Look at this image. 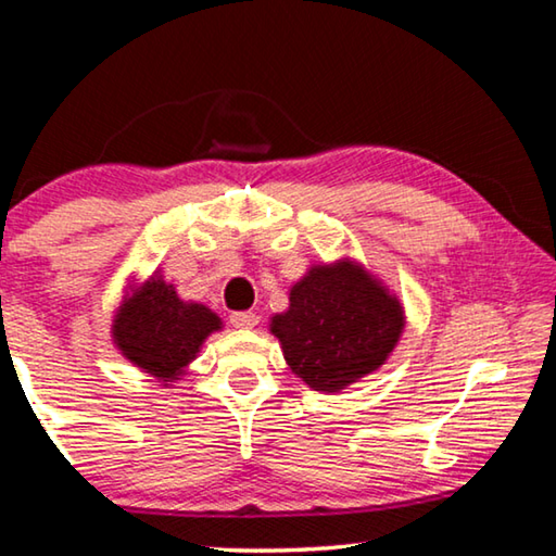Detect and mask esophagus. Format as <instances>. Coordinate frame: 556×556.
I'll list each match as a JSON object with an SVG mask.
<instances>
[{
    "mask_svg": "<svg viewBox=\"0 0 556 556\" xmlns=\"http://www.w3.org/2000/svg\"><path fill=\"white\" fill-rule=\"evenodd\" d=\"M257 321L260 318L252 314V312H235L232 316H230V324L235 326V328H240V331H250V328H255L257 326Z\"/></svg>",
    "mask_w": 556,
    "mask_h": 556,
    "instance_id": "esophagus-1",
    "label": "esophagus"
}]
</instances>
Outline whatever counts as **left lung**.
I'll use <instances>...</instances> for the list:
<instances>
[{
  "instance_id": "1",
  "label": "left lung",
  "mask_w": 556,
  "mask_h": 556,
  "mask_svg": "<svg viewBox=\"0 0 556 556\" xmlns=\"http://www.w3.org/2000/svg\"><path fill=\"white\" fill-rule=\"evenodd\" d=\"M407 326L400 296L353 257L316 262L269 318L289 370L316 392H341L380 370Z\"/></svg>"
}]
</instances>
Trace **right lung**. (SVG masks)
<instances>
[{
	"label": "right lung",
	"mask_w": 556,
	"mask_h": 556,
	"mask_svg": "<svg viewBox=\"0 0 556 556\" xmlns=\"http://www.w3.org/2000/svg\"><path fill=\"white\" fill-rule=\"evenodd\" d=\"M218 331L223 318L199 301L178 296L162 269L147 279H129L110 326L119 355L164 388L186 378L205 338Z\"/></svg>",
	"instance_id": "1"
}]
</instances>
